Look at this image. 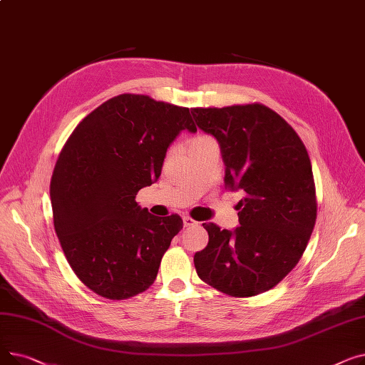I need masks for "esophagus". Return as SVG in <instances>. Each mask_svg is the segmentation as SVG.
Wrapping results in <instances>:
<instances>
[{"label": "esophagus", "mask_w": 365, "mask_h": 365, "mask_svg": "<svg viewBox=\"0 0 365 365\" xmlns=\"http://www.w3.org/2000/svg\"><path fill=\"white\" fill-rule=\"evenodd\" d=\"M183 225H185L186 227H192V226H197V225H198V222H197V220H194L192 217L185 216V217H183Z\"/></svg>", "instance_id": "1"}]
</instances>
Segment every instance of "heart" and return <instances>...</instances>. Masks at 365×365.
Instances as JSON below:
<instances>
[{
  "mask_svg": "<svg viewBox=\"0 0 365 365\" xmlns=\"http://www.w3.org/2000/svg\"><path fill=\"white\" fill-rule=\"evenodd\" d=\"M210 140H213V139H212V138H208V136H197V138H194L192 140H190V145L202 143V142H210Z\"/></svg>",
  "mask_w": 365,
  "mask_h": 365,
  "instance_id": "obj_1",
  "label": "heart"
}]
</instances>
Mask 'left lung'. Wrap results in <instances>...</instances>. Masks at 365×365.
<instances>
[{"label": "left lung", "mask_w": 365, "mask_h": 365, "mask_svg": "<svg viewBox=\"0 0 365 365\" xmlns=\"http://www.w3.org/2000/svg\"><path fill=\"white\" fill-rule=\"evenodd\" d=\"M197 125L217 139L225 183L240 189L235 231L204 223L198 277L232 297L262 294L299 263L317 222L311 160L294 128L262 103L192 108Z\"/></svg>", "instance_id": "1"}]
</instances>
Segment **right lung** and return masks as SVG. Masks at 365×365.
<instances>
[{"label":"right lung","instance_id":"right-lung-1","mask_svg":"<svg viewBox=\"0 0 365 365\" xmlns=\"http://www.w3.org/2000/svg\"><path fill=\"white\" fill-rule=\"evenodd\" d=\"M182 130L197 131L189 108L124 93L75 127L50 182L53 223L65 257L91 292L110 300L153 284L179 215L152 216L136 195L160 175Z\"/></svg>","mask_w":365,"mask_h":365}]
</instances>
